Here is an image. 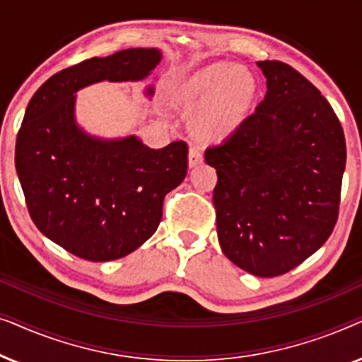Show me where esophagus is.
Here are the masks:
<instances>
[{"label":"esophagus","instance_id":"esophagus-1","mask_svg":"<svg viewBox=\"0 0 362 362\" xmlns=\"http://www.w3.org/2000/svg\"><path fill=\"white\" fill-rule=\"evenodd\" d=\"M202 160V153L199 151V148L196 146H191L189 148V155H187V165H189V168H196L197 165H201Z\"/></svg>","mask_w":362,"mask_h":362}]
</instances>
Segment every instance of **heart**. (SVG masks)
<instances>
[{
    "instance_id": "1",
    "label": "heart",
    "mask_w": 362,
    "mask_h": 362,
    "mask_svg": "<svg viewBox=\"0 0 362 362\" xmlns=\"http://www.w3.org/2000/svg\"><path fill=\"white\" fill-rule=\"evenodd\" d=\"M257 92L244 67L216 62L196 71L177 87L176 102L191 113L192 132L202 141L219 143L245 120Z\"/></svg>"
}]
</instances>
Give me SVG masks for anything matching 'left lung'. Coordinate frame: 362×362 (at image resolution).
<instances>
[{
	"label": "left lung",
	"instance_id": "left-lung-1",
	"mask_svg": "<svg viewBox=\"0 0 362 362\" xmlns=\"http://www.w3.org/2000/svg\"><path fill=\"white\" fill-rule=\"evenodd\" d=\"M265 98L219 146L217 237L232 264L255 276L284 275L328 240L338 219L346 141L321 92L288 64L262 61Z\"/></svg>",
	"mask_w": 362,
	"mask_h": 362
}]
</instances>
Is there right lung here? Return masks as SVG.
Segmentation results:
<instances>
[{"label": "right lung", "mask_w": 362, "mask_h": 362, "mask_svg": "<svg viewBox=\"0 0 362 362\" xmlns=\"http://www.w3.org/2000/svg\"><path fill=\"white\" fill-rule=\"evenodd\" d=\"M156 47L87 59L47 78L28 103L16 140V171L31 219L81 259H122L155 234L163 199L187 173V145L160 150L136 135L102 138L76 118V93L97 82H138L161 62ZM155 88L148 86L146 97Z\"/></svg>", "instance_id": "1"}]
</instances>
